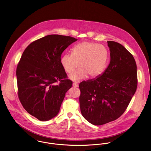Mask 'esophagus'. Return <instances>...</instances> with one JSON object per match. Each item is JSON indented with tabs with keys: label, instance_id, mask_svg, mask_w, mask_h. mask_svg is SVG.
I'll list each match as a JSON object with an SVG mask.
<instances>
[{
	"label": "esophagus",
	"instance_id": "34e87169",
	"mask_svg": "<svg viewBox=\"0 0 151 151\" xmlns=\"http://www.w3.org/2000/svg\"><path fill=\"white\" fill-rule=\"evenodd\" d=\"M73 86L74 87H78V84L77 83H76V82H74V83H73Z\"/></svg>",
	"mask_w": 151,
	"mask_h": 151
}]
</instances>
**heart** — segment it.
Segmentation results:
<instances>
[{
    "mask_svg": "<svg viewBox=\"0 0 151 151\" xmlns=\"http://www.w3.org/2000/svg\"><path fill=\"white\" fill-rule=\"evenodd\" d=\"M108 59V52L104 47L91 42H83L74 47L73 53L63 55L60 63L65 72L71 73L79 66L78 70L71 74L69 78L78 82L88 76L96 78L105 70Z\"/></svg>",
    "mask_w": 151,
    "mask_h": 151,
    "instance_id": "b5f03b06",
    "label": "heart"
}]
</instances>
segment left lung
<instances>
[{"label":"left lung","mask_w":151,"mask_h":151,"mask_svg":"<svg viewBox=\"0 0 151 151\" xmlns=\"http://www.w3.org/2000/svg\"><path fill=\"white\" fill-rule=\"evenodd\" d=\"M111 61L102 74L79 84L83 117L94 125H104L125 111L137 88V67L124 46L108 41Z\"/></svg>","instance_id":"8db88e82"}]
</instances>
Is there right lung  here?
<instances>
[{
    "instance_id": "right-lung-1",
    "label": "right lung",
    "mask_w": 151,
    "mask_h": 151,
    "mask_svg": "<svg viewBox=\"0 0 151 151\" xmlns=\"http://www.w3.org/2000/svg\"><path fill=\"white\" fill-rule=\"evenodd\" d=\"M77 39L48 35L32 42L22 53L16 70L18 96L24 109L41 121L59 113L72 82L60 63L62 53ZM60 81L59 85L55 83Z\"/></svg>"
}]
</instances>
